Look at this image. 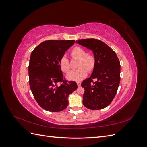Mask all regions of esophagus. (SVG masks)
Masks as SVG:
<instances>
[{
	"mask_svg": "<svg viewBox=\"0 0 147 147\" xmlns=\"http://www.w3.org/2000/svg\"><path fill=\"white\" fill-rule=\"evenodd\" d=\"M77 85H78V86H81V83H82V82H81L77 81Z\"/></svg>",
	"mask_w": 147,
	"mask_h": 147,
	"instance_id": "obj_1",
	"label": "esophagus"
}]
</instances>
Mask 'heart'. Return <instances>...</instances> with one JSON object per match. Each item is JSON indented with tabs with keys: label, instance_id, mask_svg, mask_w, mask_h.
Wrapping results in <instances>:
<instances>
[{
	"label": "heart",
	"instance_id": "1",
	"mask_svg": "<svg viewBox=\"0 0 147 147\" xmlns=\"http://www.w3.org/2000/svg\"><path fill=\"white\" fill-rule=\"evenodd\" d=\"M70 55L73 59H78L76 70L71 71L67 75V78L71 80L79 81L85 77L88 72H91L94 69L96 64V57L94 53L86 52V50L81 47H74L70 51ZM61 70L65 73L70 70L69 59L65 56H62L59 61Z\"/></svg>",
	"mask_w": 147,
	"mask_h": 147
}]
</instances>
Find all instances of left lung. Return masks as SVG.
Returning a JSON list of instances; mask_svg holds the SVG:
<instances>
[{"label": "left lung", "instance_id": "obj_1", "mask_svg": "<svg viewBox=\"0 0 147 147\" xmlns=\"http://www.w3.org/2000/svg\"><path fill=\"white\" fill-rule=\"evenodd\" d=\"M77 42L92 50L96 57L91 77L82 83L84 89L83 104L91 110L102 109L112 102L117 94L120 82L119 61L112 49L99 40L81 39Z\"/></svg>", "mask_w": 147, "mask_h": 147}]
</instances>
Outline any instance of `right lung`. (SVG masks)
Wrapping results in <instances>:
<instances>
[{
    "label": "right lung",
    "instance_id": "right-lung-1",
    "mask_svg": "<svg viewBox=\"0 0 147 147\" xmlns=\"http://www.w3.org/2000/svg\"><path fill=\"white\" fill-rule=\"evenodd\" d=\"M74 42V40H46L31 53L29 85L35 100L45 110L57 112L66 109L68 96L78 88L76 82L64 78L59 65L61 57Z\"/></svg>",
    "mask_w": 147,
    "mask_h": 147
}]
</instances>
